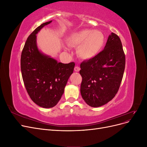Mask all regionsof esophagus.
Segmentation results:
<instances>
[{
	"instance_id": "1",
	"label": "esophagus",
	"mask_w": 147,
	"mask_h": 147,
	"mask_svg": "<svg viewBox=\"0 0 147 147\" xmlns=\"http://www.w3.org/2000/svg\"><path fill=\"white\" fill-rule=\"evenodd\" d=\"M80 70V67L78 66H75V68H74V70L75 71V72H79Z\"/></svg>"
}]
</instances>
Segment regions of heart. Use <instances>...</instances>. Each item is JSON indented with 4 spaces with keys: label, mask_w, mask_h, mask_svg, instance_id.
<instances>
[{
    "label": "heart",
    "mask_w": 147,
    "mask_h": 147,
    "mask_svg": "<svg viewBox=\"0 0 147 147\" xmlns=\"http://www.w3.org/2000/svg\"><path fill=\"white\" fill-rule=\"evenodd\" d=\"M105 42L104 34L99 30H82L72 34L69 38L71 46L78 47V55L83 59L96 56L103 49Z\"/></svg>",
    "instance_id": "b5f03b06"
}]
</instances>
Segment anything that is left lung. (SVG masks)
<instances>
[{
  "instance_id": "left-lung-1",
  "label": "left lung",
  "mask_w": 147,
  "mask_h": 147,
  "mask_svg": "<svg viewBox=\"0 0 147 147\" xmlns=\"http://www.w3.org/2000/svg\"><path fill=\"white\" fill-rule=\"evenodd\" d=\"M125 62L121 40L113 32L103 50L93 58L82 62L80 92L88 105L98 107L113 98L122 81Z\"/></svg>"
}]
</instances>
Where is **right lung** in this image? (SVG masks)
<instances>
[{"label":"right lung","instance_id":"1","mask_svg":"<svg viewBox=\"0 0 147 147\" xmlns=\"http://www.w3.org/2000/svg\"><path fill=\"white\" fill-rule=\"evenodd\" d=\"M42 24L27 38L21 56L22 77L30 99L43 108H51L61 98L64 88L73 73L75 63H57L38 50L36 34L43 26Z\"/></svg>","mask_w":147,"mask_h":147}]
</instances>
